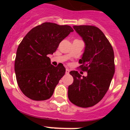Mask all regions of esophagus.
Wrapping results in <instances>:
<instances>
[{"label": "esophagus", "mask_w": 130, "mask_h": 130, "mask_svg": "<svg viewBox=\"0 0 130 130\" xmlns=\"http://www.w3.org/2000/svg\"><path fill=\"white\" fill-rule=\"evenodd\" d=\"M70 73V70L69 69H66V74H68Z\"/></svg>", "instance_id": "34e87169"}]
</instances>
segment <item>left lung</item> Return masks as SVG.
<instances>
[{
    "instance_id": "1",
    "label": "left lung",
    "mask_w": 130,
    "mask_h": 130,
    "mask_svg": "<svg viewBox=\"0 0 130 130\" xmlns=\"http://www.w3.org/2000/svg\"><path fill=\"white\" fill-rule=\"evenodd\" d=\"M73 28L85 43L79 62L87 76L71 71L73 82L68 87V96L74 105L89 107L98 104L109 88L115 73L114 51L103 32L96 26L79 25Z\"/></svg>"
}]
</instances>
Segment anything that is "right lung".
Wrapping results in <instances>:
<instances>
[{
	"mask_svg": "<svg viewBox=\"0 0 130 130\" xmlns=\"http://www.w3.org/2000/svg\"><path fill=\"white\" fill-rule=\"evenodd\" d=\"M73 28L69 25L43 23L28 32L18 46L15 72L18 86L24 94L36 101L52 96L66 68L53 66L48 55L56 51L59 43Z\"/></svg>",
	"mask_w": 130,
	"mask_h": 130,
	"instance_id": "add662e5",
	"label": "right lung"
}]
</instances>
